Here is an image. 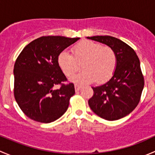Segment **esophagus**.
<instances>
[{
    "label": "esophagus",
    "mask_w": 155,
    "mask_h": 155,
    "mask_svg": "<svg viewBox=\"0 0 155 155\" xmlns=\"http://www.w3.org/2000/svg\"><path fill=\"white\" fill-rule=\"evenodd\" d=\"M74 87H75V90H76V91H79L81 89V87H82L81 85H77V84H76V85H74Z\"/></svg>",
    "instance_id": "1"
}]
</instances>
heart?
Here are the masks:
<instances>
[{"instance_id": "obj_1", "label": "heart", "mask_w": 155, "mask_h": 155, "mask_svg": "<svg viewBox=\"0 0 155 155\" xmlns=\"http://www.w3.org/2000/svg\"><path fill=\"white\" fill-rule=\"evenodd\" d=\"M73 55L62 51L58 57L59 68L68 77L73 76L82 64V72L72 79L78 83H104L113 75L117 55L112 48L90 40L80 42L72 48Z\"/></svg>"}]
</instances>
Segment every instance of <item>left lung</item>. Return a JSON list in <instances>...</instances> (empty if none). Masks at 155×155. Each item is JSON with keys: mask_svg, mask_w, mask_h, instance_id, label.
<instances>
[{"mask_svg": "<svg viewBox=\"0 0 155 155\" xmlns=\"http://www.w3.org/2000/svg\"><path fill=\"white\" fill-rule=\"evenodd\" d=\"M87 39L112 48L117 66L112 77L100 86L92 87L88 100L91 110L101 118L115 121L130 113L138 105L144 87V77L135 51L121 40L111 36H94Z\"/></svg>", "mask_w": 155, "mask_h": 155, "instance_id": "obj_1", "label": "left lung"}]
</instances>
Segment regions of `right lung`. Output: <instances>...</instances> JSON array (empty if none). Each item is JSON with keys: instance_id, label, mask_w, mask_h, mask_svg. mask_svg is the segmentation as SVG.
Instances as JSON below:
<instances>
[{"instance_id": "right-lung-1", "label": "right lung", "mask_w": 155, "mask_h": 155, "mask_svg": "<svg viewBox=\"0 0 155 155\" xmlns=\"http://www.w3.org/2000/svg\"><path fill=\"white\" fill-rule=\"evenodd\" d=\"M79 37H41L28 44L14 65V96L18 107L31 119L50 123L65 113L75 94L73 83L63 84L66 76L58 57ZM61 84L58 89L54 87Z\"/></svg>"}]
</instances>
